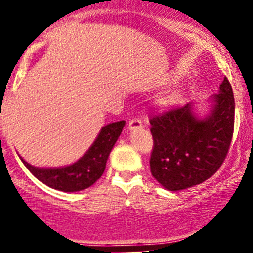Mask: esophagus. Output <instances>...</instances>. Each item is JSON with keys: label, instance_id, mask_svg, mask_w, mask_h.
I'll return each mask as SVG.
<instances>
[{"label": "esophagus", "instance_id": "34e87169", "mask_svg": "<svg viewBox=\"0 0 253 253\" xmlns=\"http://www.w3.org/2000/svg\"><path fill=\"white\" fill-rule=\"evenodd\" d=\"M143 127V123L139 119H130L128 123V128L129 129H138Z\"/></svg>", "mask_w": 253, "mask_h": 253}]
</instances>
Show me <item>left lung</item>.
<instances>
[{"instance_id": "8db88e82", "label": "left lung", "mask_w": 253, "mask_h": 253, "mask_svg": "<svg viewBox=\"0 0 253 253\" xmlns=\"http://www.w3.org/2000/svg\"><path fill=\"white\" fill-rule=\"evenodd\" d=\"M213 102L205 119L194 115L191 103L150 117V169L165 189L176 191L200 184L225 161L234 129V96L227 77Z\"/></svg>"}]
</instances>
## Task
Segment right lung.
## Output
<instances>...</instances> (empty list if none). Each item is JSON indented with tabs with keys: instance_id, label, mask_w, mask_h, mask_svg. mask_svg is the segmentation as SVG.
Listing matches in <instances>:
<instances>
[{
	"instance_id": "right-lung-1",
	"label": "right lung",
	"mask_w": 253,
	"mask_h": 253,
	"mask_svg": "<svg viewBox=\"0 0 253 253\" xmlns=\"http://www.w3.org/2000/svg\"><path fill=\"white\" fill-rule=\"evenodd\" d=\"M124 126L125 121L121 120L102 127L96 140L86 151L85 155L69 167L40 169L32 167L21 157L20 158L32 175L50 188L68 193L86 189L102 176L110 151L123 132Z\"/></svg>"
}]
</instances>
